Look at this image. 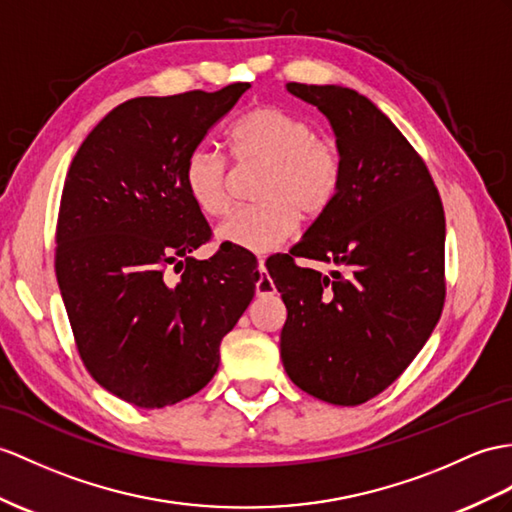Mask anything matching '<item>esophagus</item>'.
Masks as SVG:
<instances>
[{
	"label": "esophagus",
	"instance_id": "1",
	"mask_svg": "<svg viewBox=\"0 0 512 512\" xmlns=\"http://www.w3.org/2000/svg\"><path fill=\"white\" fill-rule=\"evenodd\" d=\"M273 293H276V286H273V280L267 276L265 260L258 258V267H256V295H273Z\"/></svg>",
	"mask_w": 512,
	"mask_h": 512
}]
</instances>
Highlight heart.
I'll return each mask as SVG.
<instances>
[{"label": "heart", "mask_w": 512, "mask_h": 512, "mask_svg": "<svg viewBox=\"0 0 512 512\" xmlns=\"http://www.w3.org/2000/svg\"><path fill=\"white\" fill-rule=\"evenodd\" d=\"M230 154L239 165L258 162L263 171L256 184L254 206L236 208L219 223L217 239L247 252H271L289 241L299 215L317 219L326 215L341 193L345 156L332 136L315 134L304 115L282 106L247 110L228 130ZM184 189L193 204L208 217L228 210V160L199 145L186 156Z\"/></svg>", "instance_id": "obj_1"}]
</instances>
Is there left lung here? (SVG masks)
<instances>
[{"label":"left lung","instance_id":"obj_1","mask_svg":"<svg viewBox=\"0 0 512 512\" xmlns=\"http://www.w3.org/2000/svg\"><path fill=\"white\" fill-rule=\"evenodd\" d=\"M332 123L341 193L269 276L286 304L280 356L319 400L358 406L426 345L445 304V213L426 162L382 110L345 86L286 84ZM295 257L340 267L332 277Z\"/></svg>","mask_w":512,"mask_h":512}]
</instances>
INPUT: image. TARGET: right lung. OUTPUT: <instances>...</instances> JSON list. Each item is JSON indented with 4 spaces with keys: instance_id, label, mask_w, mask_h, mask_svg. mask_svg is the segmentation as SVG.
Instances as JSON below:
<instances>
[{
    "instance_id": "right-lung-1",
    "label": "right lung",
    "mask_w": 512,
    "mask_h": 512,
    "mask_svg": "<svg viewBox=\"0 0 512 512\" xmlns=\"http://www.w3.org/2000/svg\"><path fill=\"white\" fill-rule=\"evenodd\" d=\"M249 82L134 97L73 156L56 223V278L86 371L123 402L165 408L202 391L256 291L249 256L195 260L210 241L184 160Z\"/></svg>"
}]
</instances>
